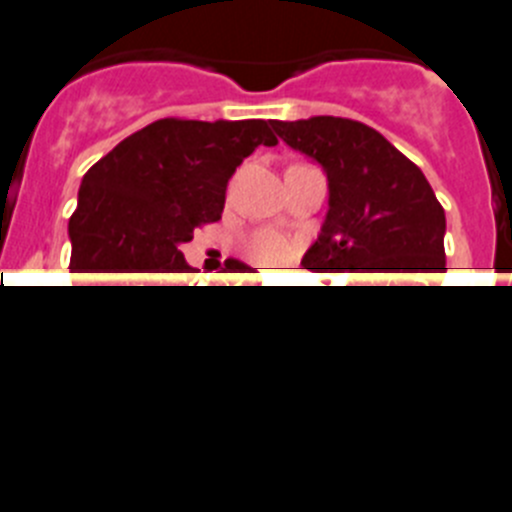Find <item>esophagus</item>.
Segmentation results:
<instances>
[{
    "label": "esophagus",
    "mask_w": 512,
    "mask_h": 512,
    "mask_svg": "<svg viewBox=\"0 0 512 512\" xmlns=\"http://www.w3.org/2000/svg\"><path fill=\"white\" fill-rule=\"evenodd\" d=\"M262 285H265V288H273V283H270V280H265V283H262Z\"/></svg>",
    "instance_id": "obj_1"
}]
</instances>
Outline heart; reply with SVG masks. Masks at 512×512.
<instances>
[{"label": "heart", "mask_w": 512, "mask_h": 512, "mask_svg": "<svg viewBox=\"0 0 512 512\" xmlns=\"http://www.w3.org/2000/svg\"><path fill=\"white\" fill-rule=\"evenodd\" d=\"M250 257L255 262L265 267H275L288 257V245H285V239L278 237L273 232H260L257 237L250 239Z\"/></svg>", "instance_id": "1"}]
</instances>
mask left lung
<instances>
[{
    "label": "left lung",
    "instance_id": "left-lung-1",
    "mask_svg": "<svg viewBox=\"0 0 512 512\" xmlns=\"http://www.w3.org/2000/svg\"><path fill=\"white\" fill-rule=\"evenodd\" d=\"M273 127L329 178V214L301 265L349 278L326 306H308L290 349L321 382L377 380L416 347L441 288L444 209L421 168L367 124L311 117Z\"/></svg>",
    "mask_w": 512,
    "mask_h": 512
}]
</instances>
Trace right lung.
<instances>
[{"instance_id": "obj_1", "label": "right lung", "mask_w": 512, "mask_h": 512, "mask_svg": "<svg viewBox=\"0 0 512 512\" xmlns=\"http://www.w3.org/2000/svg\"><path fill=\"white\" fill-rule=\"evenodd\" d=\"M278 145L265 119H158L89 168L73 211L71 273L94 334L135 385H183L211 357V319L260 285L227 260V283L199 285L181 245L222 219L227 183L255 147Z\"/></svg>"}]
</instances>
